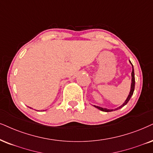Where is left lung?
<instances>
[{
    "mask_svg": "<svg viewBox=\"0 0 153 153\" xmlns=\"http://www.w3.org/2000/svg\"><path fill=\"white\" fill-rule=\"evenodd\" d=\"M131 64L132 65V73H131V77H132V79H131V90H130V92H129V94L128 96V97L126 98V101L123 102V104H122V105H121L120 107H117V109H114V110H118L119 109H121V108H122L123 107H124V106L127 103H128L129 100H130L131 96L133 95V92H134V89H135V75H134V69H133V65L132 63H131V62L130 61ZM94 107H96L97 109L101 110V111H105V112H109V111H113L114 109H107V108H102V107H98V106H95L94 105Z\"/></svg>",
    "mask_w": 153,
    "mask_h": 153,
    "instance_id": "left-lung-1",
    "label": "left lung"
}]
</instances>
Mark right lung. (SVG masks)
I'll list each match as a JSON object with an SVG mask.
<instances>
[{"mask_svg":"<svg viewBox=\"0 0 153 153\" xmlns=\"http://www.w3.org/2000/svg\"><path fill=\"white\" fill-rule=\"evenodd\" d=\"M31 109H32V108H31Z\"/></svg>","mask_w":153,"mask_h":153,"instance_id":"right-lung-1","label":"right lung"}]
</instances>
